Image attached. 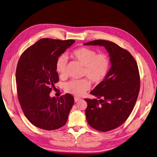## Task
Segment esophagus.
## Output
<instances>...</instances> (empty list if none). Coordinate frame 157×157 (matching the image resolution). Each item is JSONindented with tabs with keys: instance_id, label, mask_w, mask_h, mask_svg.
<instances>
[{
	"instance_id": "esophagus-1",
	"label": "esophagus",
	"mask_w": 157,
	"mask_h": 157,
	"mask_svg": "<svg viewBox=\"0 0 157 157\" xmlns=\"http://www.w3.org/2000/svg\"><path fill=\"white\" fill-rule=\"evenodd\" d=\"M81 100V98H79L75 97V102H77V101H78L79 100Z\"/></svg>"
}]
</instances>
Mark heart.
<instances>
[{
    "label": "heart",
    "instance_id": "obj_1",
    "mask_svg": "<svg viewBox=\"0 0 157 157\" xmlns=\"http://www.w3.org/2000/svg\"><path fill=\"white\" fill-rule=\"evenodd\" d=\"M71 57L84 66L82 75L86 76L94 84H99L105 79L110 67L109 56L103 53L97 54L96 50L88 47H80L73 50ZM67 59L65 56L59 57L56 69L60 76L66 75ZM90 88V82L86 79L71 80L65 85L66 92L81 96Z\"/></svg>",
    "mask_w": 157,
    "mask_h": 157
}]
</instances>
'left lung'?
<instances>
[{"label": "left lung", "mask_w": 157, "mask_h": 157, "mask_svg": "<svg viewBox=\"0 0 157 157\" xmlns=\"http://www.w3.org/2000/svg\"><path fill=\"white\" fill-rule=\"evenodd\" d=\"M84 45L104 47L110 57L111 67L106 78L90 92L101 99H85L88 124L107 132L122 125L133 110L140 87L138 67L128 50L112 41L96 40Z\"/></svg>", "instance_id": "1"}]
</instances>
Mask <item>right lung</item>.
I'll return each instance as SVG.
<instances>
[{
  "instance_id": "add662e5",
  "label": "right lung",
  "mask_w": 157,
  "mask_h": 157,
  "mask_svg": "<svg viewBox=\"0 0 157 157\" xmlns=\"http://www.w3.org/2000/svg\"><path fill=\"white\" fill-rule=\"evenodd\" d=\"M75 40L42 38L21 56L16 72L19 101L24 114L35 126L45 130L65 125L75 99L69 93L60 98L49 94L59 81L57 58Z\"/></svg>"
}]
</instances>
